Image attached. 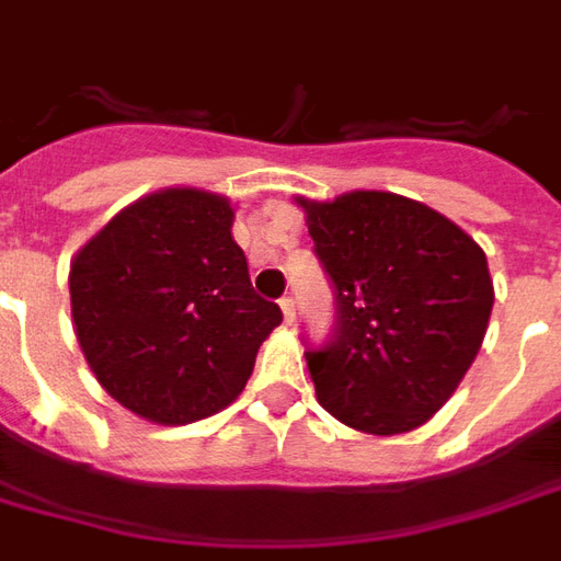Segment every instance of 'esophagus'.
Wrapping results in <instances>:
<instances>
[{
	"instance_id": "obj_1",
	"label": "esophagus",
	"mask_w": 561,
	"mask_h": 561,
	"mask_svg": "<svg viewBox=\"0 0 561 561\" xmlns=\"http://www.w3.org/2000/svg\"><path fill=\"white\" fill-rule=\"evenodd\" d=\"M280 310H284V320L293 325V322H296V298L293 296L280 298Z\"/></svg>"
}]
</instances>
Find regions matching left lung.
Here are the masks:
<instances>
[{
	"instance_id": "8db88e82",
	"label": "left lung",
	"mask_w": 561,
	"mask_h": 561,
	"mask_svg": "<svg viewBox=\"0 0 561 561\" xmlns=\"http://www.w3.org/2000/svg\"><path fill=\"white\" fill-rule=\"evenodd\" d=\"M337 325L308 353L322 410L374 436L410 433L451 398L484 343L493 280L478 241L410 196H296Z\"/></svg>"
}]
</instances>
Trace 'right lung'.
<instances>
[{"label": "right lung", "mask_w": 561, "mask_h": 561, "mask_svg": "<svg viewBox=\"0 0 561 561\" xmlns=\"http://www.w3.org/2000/svg\"><path fill=\"white\" fill-rule=\"evenodd\" d=\"M232 203L203 187L140 196L71 260V317L95 379L154 424H191L239 398L280 325L253 293Z\"/></svg>", "instance_id": "add662e5"}]
</instances>
